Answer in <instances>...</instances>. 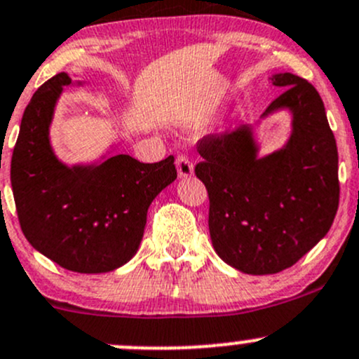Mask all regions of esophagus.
Listing matches in <instances>:
<instances>
[{"label": "esophagus", "mask_w": 359, "mask_h": 359, "mask_svg": "<svg viewBox=\"0 0 359 359\" xmlns=\"http://www.w3.org/2000/svg\"><path fill=\"white\" fill-rule=\"evenodd\" d=\"M175 163H177V172H179V177H182V179L191 177L194 173V165L187 154H179Z\"/></svg>", "instance_id": "34e87169"}]
</instances>
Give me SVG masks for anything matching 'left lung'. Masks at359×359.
Segmentation results:
<instances>
[{"mask_svg":"<svg viewBox=\"0 0 359 359\" xmlns=\"http://www.w3.org/2000/svg\"><path fill=\"white\" fill-rule=\"evenodd\" d=\"M285 88L262 116L290 109L283 149L259 158L250 126L206 135L194 168L208 191L210 238L220 259L247 274H274L302 259L339 208V154L323 100L304 78L281 72Z\"/></svg>","mask_w":359,"mask_h":359,"instance_id":"obj_1","label":"left lung"}]
</instances>
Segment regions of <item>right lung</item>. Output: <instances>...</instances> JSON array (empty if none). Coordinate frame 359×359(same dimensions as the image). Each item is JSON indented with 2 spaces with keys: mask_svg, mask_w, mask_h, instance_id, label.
<instances>
[{
  "mask_svg": "<svg viewBox=\"0 0 359 359\" xmlns=\"http://www.w3.org/2000/svg\"><path fill=\"white\" fill-rule=\"evenodd\" d=\"M66 72L43 83L25 107L12 154L13 200L24 236L74 273H107L135 255L147 208L177 179L173 156L140 163L116 154L100 165L66 166L53 154L50 121Z\"/></svg>",
  "mask_w": 359,
  "mask_h": 359,
  "instance_id": "obj_1",
  "label": "right lung"
}]
</instances>
